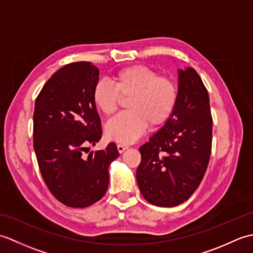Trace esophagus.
Listing matches in <instances>:
<instances>
[{"label":"esophagus","mask_w":253,"mask_h":253,"mask_svg":"<svg viewBox=\"0 0 253 253\" xmlns=\"http://www.w3.org/2000/svg\"><path fill=\"white\" fill-rule=\"evenodd\" d=\"M128 148H129V147H128L127 144H123V143H118L117 144V150H118V152H120V153H123Z\"/></svg>","instance_id":"1"}]
</instances>
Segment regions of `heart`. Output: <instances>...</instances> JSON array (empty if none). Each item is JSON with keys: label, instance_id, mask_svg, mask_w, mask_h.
Wrapping results in <instances>:
<instances>
[{"label": "heart", "instance_id": "heart-1", "mask_svg": "<svg viewBox=\"0 0 253 253\" xmlns=\"http://www.w3.org/2000/svg\"><path fill=\"white\" fill-rule=\"evenodd\" d=\"M127 109L105 125L110 140L131 143L146 132L148 125L162 126L173 115L178 101V87L173 79L159 76L148 66L133 65L122 68L113 76V84L105 80L95 84L92 100L96 109L105 116L117 111L122 100Z\"/></svg>", "mask_w": 253, "mask_h": 253}]
</instances>
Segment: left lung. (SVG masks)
<instances>
[{"instance_id":"1","label":"left lung","mask_w":253,"mask_h":253,"mask_svg":"<svg viewBox=\"0 0 253 253\" xmlns=\"http://www.w3.org/2000/svg\"><path fill=\"white\" fill-rule=\"evenodd\" d=\"M209 93L191 67L178 69V101L173 115L139 148L136 175L143 198L157 207L179 206L206 173L212 147Z\"/></svg>"}]
</instances>
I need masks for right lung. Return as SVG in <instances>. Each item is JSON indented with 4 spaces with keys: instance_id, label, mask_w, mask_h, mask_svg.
Returning <instances> with one entry per match:
<instances>
[{
    "instance_id": "right-lung-1",
    "label": "right lung",
    "mask_w": 253,
    "mask_h": 253,
    "mask_svg": "<svg viewBox=\"0 0 253 253\" xmlns=\"http://www.w3.org/2000/svg\"><path fill=\"white\" fill-rule=\"evenodd\" d=\"M98 82L99 69L90 62L72 63L53 74L36 99L34 149L42 178L71 208L89 207L105 195L109 166L120 155L113 142L83 155L102 137L92 100Z\"/></svg>"
}]
</instances>
